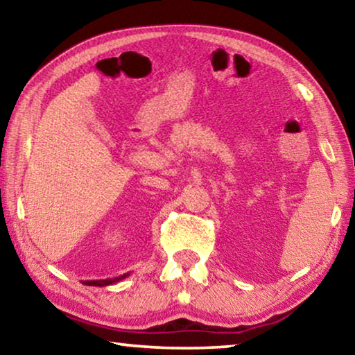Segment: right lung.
<instances>
[{
  "instance_id": "right-lung-1",
  "label": "right lung",
  "mask_w": 355,
  "mask_h": 355,
  "mask_svg": "<svg viewBox=\"0 0 355 355\" xmlns=\"http://www.w3.org/2000/svg\"><path fill=\"white\" fill-rule=\"evenodd\" d=\"M128 275H130V272L123 274V275H119V277H114V279H105V280H84L83 284H84V285H89V286H107V285L117 284V282L127 279Z\"/></svg>"
}]
</instances>
